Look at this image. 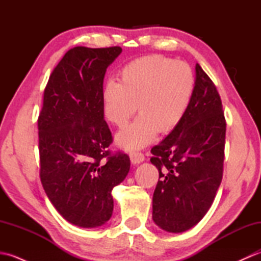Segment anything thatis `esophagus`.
I'll return each mask as SVG.
<instances>
[{"instance_id": "esophagus-1", "label": "esophagus", "mask_w": 261, "mask_h": 261, "mask_svg": "<svg viewBox=\"0 0 261 261\" xmlns=\"http://www.w3.org/2000/svg\"><path fill=\"white\" fill-rule=\"evenodd\" d=\"M130 160L134 165H138L145 160V156H143V153H141V152H131Z\"/></svg>"}]
</instances>
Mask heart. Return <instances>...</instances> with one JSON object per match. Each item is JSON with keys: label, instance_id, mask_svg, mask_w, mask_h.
Here are the masks:
<instances>
[{"label": "heart", "instance_id": "obj_1", "mask_svg": "<svg viewBox=\"0 0 261 261\" xmlns=\"http://www.w3.org/2000/svg\"><path fill=\"white\" fill-rule=\"evenodd\" d=\"M195 86L192 68L162 55L132 60L119 73V83L108 81L102 90L104 115L123 126L137 111L140 115L118 132L116 145L135 150L154 140L158 132L169 134L190 107Z\"/></svg>", "mask_w": 261, "mask_h": 261}]
</instances>
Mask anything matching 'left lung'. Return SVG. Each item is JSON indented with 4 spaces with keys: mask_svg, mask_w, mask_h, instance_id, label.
Masks as SVG:
<instances>
[{
    "mask_svg": "<svg viewBox=\"0 0 261 261\" xmlns=\"http://www.w3.org/2000/svg\"><path fill=\"white\" fill-rule=\"evenodd\" d=\"M225 120L216 87L195 66L192 101L180 123L151 149L159 171L152 220L169 233L193 228L207 213L222 180Z\"/></svg>",
    "mask_w": 261,
    "mask_h": 261,
    "instance_id": "obj_1",
    "label": "left lung"
}]
</instances>
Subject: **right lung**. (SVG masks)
I'll return each mask as SVG.
<instances>
[{"instance_id": "1", "label": "right lung", "mask_w": 261, "mask_h": 261, "mask_svg": "<svg viewBox=\"0 0 261 261\" xmlns=\"http://www.w3.org/2000/svg\"><path fill=\"white\" fill-rule=\"evenodd\" d=\"M120 47H75L54 69L39 115L40 178L49 201L80 228L111 219L112 190L130 170L125 153L111 154L112 135L104 120L103 81Z\"/></svg>"}]
</instances>
